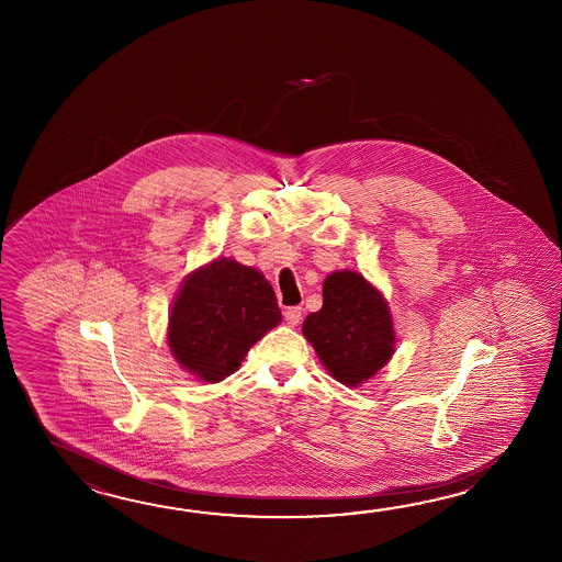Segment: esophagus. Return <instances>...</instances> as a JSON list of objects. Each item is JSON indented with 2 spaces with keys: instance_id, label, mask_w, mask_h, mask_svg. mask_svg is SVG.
Segmentation results:
<instances>
[{
  "instance_id": "esophagus-1",
  "label": "esophagus",
  "mask_w": 562,
  "mask_h": 562,
  "mask_svg": "<svg viewBox=\"0 0 562 562\" xmlns=\"http://www.w3.org/2000/svg\"><path fill=\"white\" fill-rule=\"evenodd\" d=\"M284 318H286L290 326H296L302 321V308L300 306H290V308L284 310Z\"/></svg>"
}]
</instances>
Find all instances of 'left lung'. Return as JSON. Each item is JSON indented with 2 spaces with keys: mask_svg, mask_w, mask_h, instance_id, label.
<instances>
[{
  "mask_svg": "<svg viewBox=\"0 0 562 562\" xmlns=\"http://www.w3.org/2000/svg\"><path fill=\"white\" fill-rule=\"evenodd\" d=\"M322 308L302 324L322 364L346 386L374 376L394 352L389 304L362 274L342 270L324 280Z\"/></svg>",
  "mask_w": 562,
  "mask_h": 562,
  "instance_id": "obj_1",
  "label": "left lung"
}]
</instances>
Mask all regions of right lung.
Here are the masks:
<instances>
[{
    "label": "right lung",
    "instance_id": "add662e5",
    "mask_svg": "<svg viewBox=\"0 0 562 562\" xmlns=\"http://www.w3.org/2000/svg\"><path fill=\"white\" fill-rule=\"evenodd\" d=\"M280 321L270 282L258 270L222 258L183 282L170 314L168 344L195 379L220 382Z\"/></svg>",
    "mask_w": 562,
    "mask_h": 562
}]
</instances>
